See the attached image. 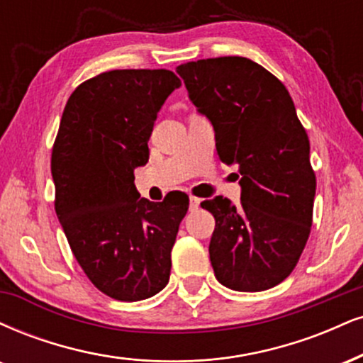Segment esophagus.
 Here are the masks:
<instances>
[{
    "instance_id": "1",
    "label": "esophagus",
    "mask_w": 363,
    "mask_h": 363,
    "mask_svg": "<svg viewBox=\"0 0 363 363\" xmlns=\"http://www.w3.org/2000/svg\"><path fill=\"white\" fill-rule=\"evenodd\" d=\"M199 204H201V199L194 198V196H191V198H189V209H191V211H196V209L199 208Z\"/></svg>"
}]
</instances>
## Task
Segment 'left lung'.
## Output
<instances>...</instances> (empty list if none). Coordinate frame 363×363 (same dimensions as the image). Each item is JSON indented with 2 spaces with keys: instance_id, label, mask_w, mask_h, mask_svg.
<instances>
[{
  "instance_id": "left-lung-1",
  "label": "left lung",
  "mask_w": 363,
  "mask_h": 363,
  "mask_svg": "<svg viewBox=\"0 0 363 363\" xmlns=\"http://www.w3.org/2000/svg\"><path fill=\"white\" fill-rule=\"evenodd\" d=\"M189 99L215 128L221 162L238 165L242 199L203 201L215 216L209 260L218 282L240 292L281 284L313 223L316 177L309 140L286 86L247 57L181 64ZM238 177V176H237Z\"/></svg>"
}]
</instances>
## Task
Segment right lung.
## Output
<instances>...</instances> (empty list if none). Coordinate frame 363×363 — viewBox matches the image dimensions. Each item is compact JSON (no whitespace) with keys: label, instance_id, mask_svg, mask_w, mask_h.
<instances>
[{"label":"right lung","instance_id":"add662e5","mask_svg":"<svg viewBox=\"0 0 363 363\" xmlns=\"http://www.w3.org/2000/svg\"><path fill=\"white\" fill-rule=\"evenodd\" d=\"M179 86L165 69L108 71L64 108L50 162L55 213L84 274L113 299L152 298L169 282L189 198H140L133 170L148 162L157 113Z\"/></svg>","mask_w":363,"mask_h":363}]
</instances>
